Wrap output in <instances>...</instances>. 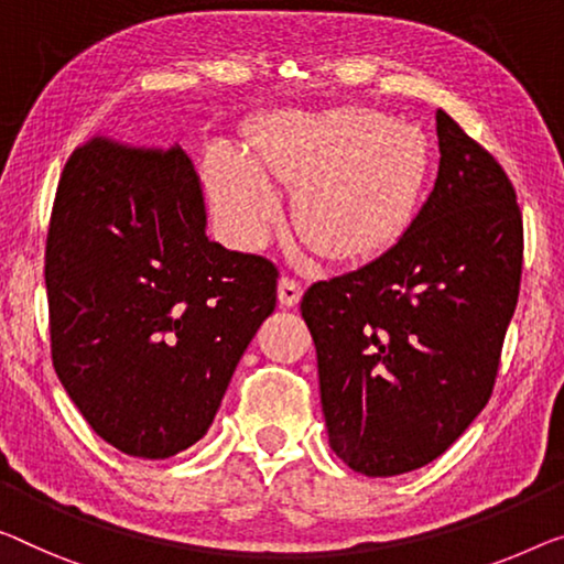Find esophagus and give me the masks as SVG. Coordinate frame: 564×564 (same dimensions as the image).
<instances>
[{"label":"esophagus","instance_id":"1","mask_svg":"<svg viewBox=\"0 0 564 564\" xmlns=\"http://www.w3.org/2000/svg\"><path fill=\"white\" fill-rule=\"evenodd\" d=\"M301 293H304V291H301V285L296 281H291V279L279 281V304L281 306H285V308L299 306Z\"/></svg>","mask_w":564,"mask_h":564}]
</instances>
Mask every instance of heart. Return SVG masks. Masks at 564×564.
I'll list each match as a JSON object with an SVG mask.
<instances>
[{
	"mask_svg": "<svg viewBox=\"0 0 564 564\" xmlns=\"http://www.w3.org/2000/svg\"><path fill=\"white\" fill-rule=\"evenodd\" d=\"M433 174L425 133L372 108L341 106L268 126L248 159L215 149L209 197L240 246L258 248L281 217L273 187L296 192L293 225L334 263L388 256L415 228Z\"/></svg>",
	"mask_w": 564,
	"mask_h": 564,
	"instance_id": "1",
	"label": "heart"
}]
</instances>
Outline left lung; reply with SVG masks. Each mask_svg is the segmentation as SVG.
Returning <instances> with one entry per match:
<instances>
[{
	"label": "left lung",
	"mask_w": 564,
	"mask_h": 564,
	"mask_svg": "<svg viewBox=\"0 0 564 564\" xmlns=\"http://www.w3.org/2000/svg\"><path fill=\"white\" fill-rule=\"evenodd\" d=\"M438 176L388 256L314 283L329 445L365 476L431 464L486 408L522 279V213L497 159L435 111Z\"/></svg>",
	"instance_id": "1"
}]
</instances>
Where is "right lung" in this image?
Returning a JSON list of instances; mask_svg holds the SVG:
<instances>
[{"label":"right lung","instance_id":"right-lung-1","mask_svg":"<svg viewBox=\"0 0 564 564\" xmlns=\"http://www.w3.org/2000/svg\"><path fill=\"white\" fill-rule=\"evenodd\" d=\"M275 268L207 238L182 147L94 139L57 184L45 285L53 365L88 425L126 456L195 445L260 324Z\"/></svg>","mask_w":564,"mask_h":564}]
</instances>
